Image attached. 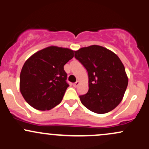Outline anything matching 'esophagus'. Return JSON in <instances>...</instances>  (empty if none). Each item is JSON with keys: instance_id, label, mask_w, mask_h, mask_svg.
<instances>
[{"instance_id": "obj_1", "label": "esophagus", "mask_w": 149, "mask_h": 149, "mask_svg": "<svg viewBox=\"0 0 149 149\" xmlns=\"http://www.w3.org/2000/svg\"><path fill=\"white\" fill-rule=\"evenodd\" d=\"M79 84V81H77L76 82H74V84H73V86H74V87H77V86Z\"/></svg>"}]
</instances>
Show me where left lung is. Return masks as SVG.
Returning <instances> with one entry per match:
<instances>
[{
  "mask_svg": "<svg viewBox=\"0 0 149 149\" xmlns=\"http://www.w3.org/2000/svg\"><path fill=\"white\" fill-rule=\"evenodd\" d=\"M74 57L88 75V91L80 101L93 113L103 114L120 104L127 87L128 77L119 57L98 45L79 48Z\"/></svg>",
  "mask_w": 149,
  "mask_h": 149,
  "instance_id": "obj_1",
  "label": "left lung"
}]
</instances>
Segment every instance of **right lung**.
Listing matches in <instances>:
<instances>
[{
    "label": "right lung",
    "instance_id": "obj_1",
    "mask_svg": "<svg viewBox=\"0 0 149 149\" xmlns=\"http://www.w3.org/2000/svg\"><path fill=\"white\" fill-rule=\"evenodd\" d=\"M74 57V51L51 46L38 51L22 68L19 89L27 103L38 111H48L59 104L67 88L64 65Z\"/></svg>",
    "mask_w": 149,
    "mask_h": 149
}]
</instances>
